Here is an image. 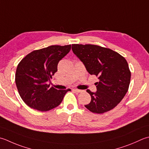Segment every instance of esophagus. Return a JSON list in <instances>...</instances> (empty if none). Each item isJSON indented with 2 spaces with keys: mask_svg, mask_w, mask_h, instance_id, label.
<instances>
[{
  "mask_svg": "<svg viewBox=\"0 0 149 149\" xmlns=\"http://www.w3.org/2000/svg\"><path fill=\"white\" fill-rule=\"evenodd\" d=\"M73 90H74L75 92H77V93H80V92H82V90H79V89H73Z\"/></svg>",
  "mask_w": 149,
  "mask_h": 149,
  "instance_id": "1",
  "label": "esophagus"
}]
</instances>
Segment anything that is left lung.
Segmentation results:
<instances>
[{"instance_id": "8db88e82", "label": "left lung", "mask_w": 149, "mask_h": 149, "mask_svg": "<svg viewBox=\"0 0 149 149\" xmlns=\"http://www.w3.org/2000/svg\"><path fill=\"white\" fill-rule=\"evenodd\" d=\"M72 49L89 74L100 80L95 83V92L86 90L91 101L84 107L96 113L113 109L129 90L131 73L126 59L118 52L97 45L74 44Z\"/></svg>"}]
</instances>
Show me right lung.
<instances>
[{"label": "right lung", "instance_id": "1", "mask_svg": "<svg viewBox=\"0 0 149 149\" xmlns=\"http://www.w3.org/2000/svg\"><path fill=\"white\" fill-rule=\"evenodd\" d=\"M71 45H52L34 50L20 61L15 83L20 97L31 109L41 112L59 106L70 89L57 90L48 81L57 71L59 61L69 53Z\"/></svg>", "mask_w": 149, "mask_h": 149}]
</instances>
